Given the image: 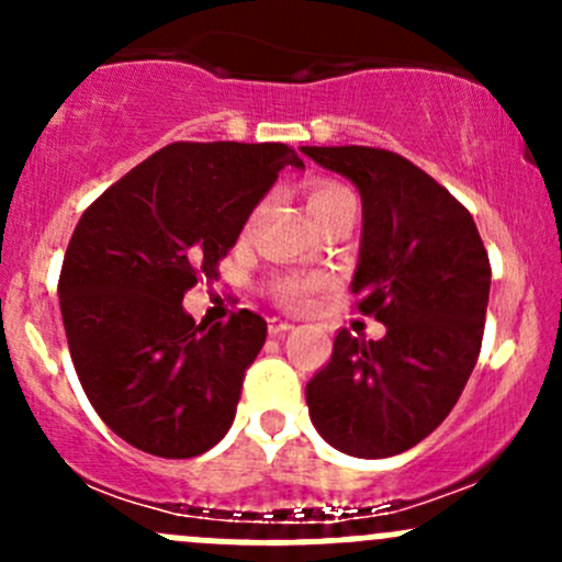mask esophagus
Masks as SVG:
<instances>
[{"instance_id":"esophagus-1","label":"esophagus","mask_w":562,"mask_h":562,"mask_svg":"<svg viewBox=\"0 0 562 562\" xmlns=\"http://www.w3.org/2000/svg\"><path fill=\"white\" fill-rule=\"evenodd\" d=\"M293 323L285 321V317H269V334L271 337H280V334L291 331Z\"/></svg>"}]
</instances>
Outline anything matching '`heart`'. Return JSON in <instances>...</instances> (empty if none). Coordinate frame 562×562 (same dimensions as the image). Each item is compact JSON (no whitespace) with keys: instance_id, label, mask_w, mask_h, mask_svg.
I'll return each instance as SVG.
<instances>
[{"instance_id":"obj_1","label":"heart","mask_w":562,"mask_h":562,"mask_svg":"<svg viewBox=\"0 0 562 562\" xmlns=\"http://www.w3.org/2000/svg\"><path fill=\"white\" fill-rule=\"evenodd\" d=\"M307 206L315 220H323L326 214L337 212V209L356 206V198L353 192H350L345 184H339V181L317 179L307 190ZM321 288H323L321 277L291 274L274 282V299L288 310H304L310 302H313V296L321 291Z\"/></svg>"}]
</instances>
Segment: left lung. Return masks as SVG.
<instances>
[{"label":"left lung","mask_w":562,"mask_h":562,"mask_svg":"<svg viewBox=\"0 0 562 562\" xmlns=\"http://www.w3.org/2000/svg\"><path fill=\"white\" fill-rule=\"evenodd\" d=\"M361 192L359 269L350 291L383 339L339 331L307 383L315 429L350 457L422 443L457 405L481 353L490 255L468 209L402 155L375 146H302Z\"/></svg>","instance_id":"1"}]
</instances>
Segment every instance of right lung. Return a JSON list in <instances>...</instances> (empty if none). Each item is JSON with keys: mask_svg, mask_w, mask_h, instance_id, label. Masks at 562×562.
<instances>
[{"mask_svg": "<svg viewBox=\"0 0 562 562\" xmlns=\"http://www.w3.org/2000/svg\"><path fill=\"white\" fill-rule=\"evenodd\" d=\"M285 144L176 140L124 173L78 220L59 274L70 359L108 427L146 454L190 459L225 438L266 321L195 323L181 299L217 280Z\"/></svg>", "mask_w": 562, "mask_h": 562, "instance_id": "right-lung-1", "label": "right lung"}]
</instances>
